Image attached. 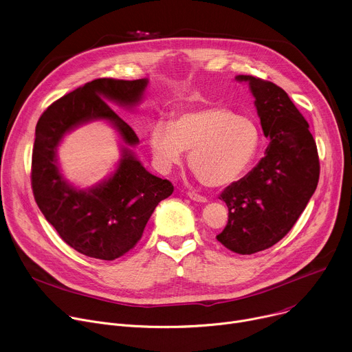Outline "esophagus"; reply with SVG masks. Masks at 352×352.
Masks as SVG:
<instances>
[{
  "mask_svg": "<svg viewBox=\"0 0 352 352\" xmlns=\"http://www.w3.org/2000/svg\"><path fill=\"white\" fill-rule=\"evenodd\" d=\"M188 197L192 199V200H195V202H200V204H206V202H208V199H206L205 196L199 195V193H196V192H188Z\"/></svg>",
  "mask_w": 352,
  "mask_h": 352,
  "instance_id": "esophagus-1",
  "label": "esophagus"
}]
</instances>
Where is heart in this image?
<instances>
[{
  "label": "heart",
  "instance_id": "heart-1",
  "mask_svg": "<svg viewBox=\"0 0 352 352\" xmlns=\"http://www.w3.org/2000/svg\"><path fill=\"white\" fill-rule=\"evenodd\" d=\"M262 143L259 125L223 106L179 114L173 122L157 120L148 129L153 163L168 173L189 150V167L209 186L236 181L254 163Z\"/></svg>",
  "mask_w": 352,
  "mask_h": 352
}]
</instances>
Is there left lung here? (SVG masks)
I'll list each match as a JSON object with an SVG mask.
<instances>
[{
	"mask_svg": "<svg viewBox=\"0 0 352 352\" xmlns=\"http://www.w3.org/2000/svg\"><path fill=\"white\" fill-rule=\"evenodd\" d=\"M249 85L266 138L265 157L219 199L228 223L216 238L235 254L252 255L277 243L305 210L319 181L318 148L307 120L277 85L236 75Z\"/></svg>",
	"mask_w": 352,
	"mask_h": 352,
	"instance_id": "obj_1",
	"label": "left lung"
}]
</instances>
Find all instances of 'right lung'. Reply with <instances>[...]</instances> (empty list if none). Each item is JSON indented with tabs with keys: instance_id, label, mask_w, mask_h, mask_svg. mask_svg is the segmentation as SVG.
<instances>
[{
	"instance_id": "add662e5",
	"label": "right lung",
	"mask_w": 352,
	"mask_h": 352,
	"mask_svg": "<svg viewBox=\"0 0 352 352\" xmlns=\"http://www.w3.org/2000/svg\"><path fill=\"white\" fill-rule=\"evenodd\" d=\"M148 79H96L58 98L40 117L32 157V188L45 220L79 254L114 261L140 239L156 206L168 197L170 181L150 174L132 147L133 129L109 104L135 109L143 100ZM94 120L114 127L122 140L116 170L87 188L72 186L60 173L56 150L74 129Z\"/></svg>"
}]
</instances>
